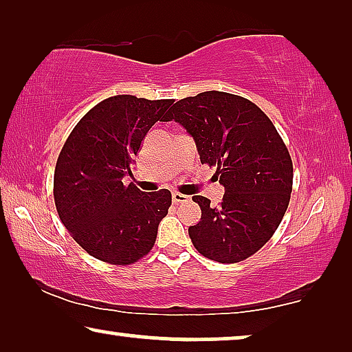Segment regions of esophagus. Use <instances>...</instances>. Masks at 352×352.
<instances>
[{
  "mask_svg": "<svg viewBox=\"0 0 352 352\" xmlns=\"http://www.w3.org/2000/svg\"><path fill=\"white\" fill-rule=\"evenodd\" d=\"M189 200V197L184 195V194H179V192H173V204L175 205H179V204H184V201Z\"/></svg>",
  "mask_w": 352,
  "mask_h": 352,
  "instance_id": "1",
  "label": "esophagus"
}]
</instances>
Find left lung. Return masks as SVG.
Segmentation results:
<instances>
[{"instance_id":"left-lung-1","label":"left lung","mask_w":352,"mask_h":352,"mask_svg":"<svg viewBox=\"0 0 352 352\" xmlns=\"http://www.w3.org/2000/svg\"><path fill=\"white\" fill-rule=\"evenodd\" d=\"M194 138L201 165L216 166L226 194L218 206L195 195L201 218L190 226L197 252L218 263L243 261L272 237L290 204L293 163L271 120L252 100L223 91L184 98L165 122Z\"/></svg>"}]
</instances>
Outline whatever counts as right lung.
<instances>
[{
  "instance_id": "1",
  "label": "right lung",
  "mask_w": 352,
  "mask_h": 352,
  "mask_svg": "<svg viewBox=\"0 0 352 352\" xmlns=\"http://www.w3.org/2000/svg\"><path fill=\"white\" fill-rule=\"evenodd\" d=\"M171 99L120 94L100 100L72 129L54 170V201L76 243L100 261L128 266L151 252L171 192L139 190L131 176L134 157Z\"/></svg>"
}]
</instances>
